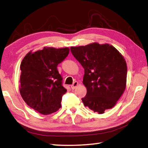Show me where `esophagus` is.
Returning <instances> with one entry per match:
<instances>
[{"label":"esophagus","instance_id":"34e87169","mask_svg":"<svg viewBox=\"0 0 148 148\" xmlns=\"http://www.w3.org/2000/svg\"><path fill=\"white\" fill-rule=\"evenodd\" d=\"M77 85H78V82H74V83H73V84H72V86H71V88L72 89H74L77 86Z\"/></svg>","mask_w":148,"mask_h":148}]
</instances>
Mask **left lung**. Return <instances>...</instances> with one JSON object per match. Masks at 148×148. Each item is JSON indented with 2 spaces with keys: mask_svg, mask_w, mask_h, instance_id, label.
Segmentation results:
<instances>
[{
  "mask_svg": "<svg viewBox=\"0 0 148 148\" xmlns=\"http://www.w3.org/2000/svg\"><path fill=\"white\" fill-rule=\"evenodd\" d=\"M71 50L84 69L87 94L82 102L93 112L104 114L116 104L126 88L127 66L123 56L112 45L97 42Z\"/></svg>",
  "mask_w": 148,
  "mask_h": 148,
  "instance_id": "left-lung-1",
  "label": "left lung"
}]
</instances>
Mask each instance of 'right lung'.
<instances>
[{"mask_svg": "<svg viewBox=\"0 0 148 148\" xmlns=\"http://www.w3.org/2000/svg\"><path fill=\"white\" fill-rule=\"evenodd\" d=\"M69 51V47H44L29 51L22 60L20 94L26 104L40 114H51L61 107L62 96L67 90L62 86L57 67Z\"/></svg>", "mask_w": 148, "mask_h": 148, "instance_id": "add662e5", "label": "right lung"}]
</instances>
